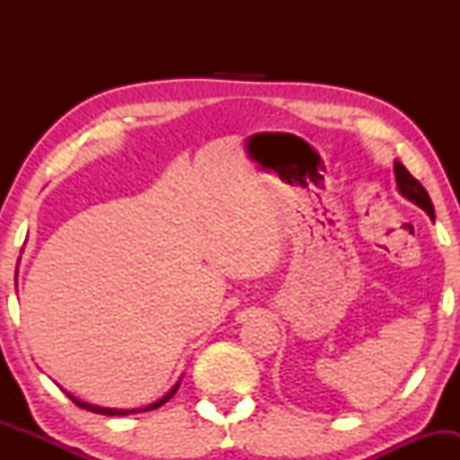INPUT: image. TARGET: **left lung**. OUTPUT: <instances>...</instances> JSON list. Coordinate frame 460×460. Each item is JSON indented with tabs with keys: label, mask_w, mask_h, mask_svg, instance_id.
Listing matches in <instances>:
<instances>
[{
	"label": "left lung",
	"mask_w": 460,
	"mask_h": 460,
	"mask_svg": "<svg viewBox=\"0 0 460 460\" xmlns=\"http://www.w3.org/2000/svg\"><path fill=\"white\" fill-rule=\"evenodd\" d=\"M394 175H395V186H398V192L402 194L406 200L415 203L417 208L424 209L426 214L430 216V220H435V208H432V200L426 192L424 186H421L417 179L411 175L409 171L402 166V162H394Z\"/></svg>",
	"instance_id": "obj_1"
}]
</instances>
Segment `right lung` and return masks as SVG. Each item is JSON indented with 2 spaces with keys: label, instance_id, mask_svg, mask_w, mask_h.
<instances>
[{
  "label": "right lung",
  "instance_id": "obj_1",
  "mask_svg": "<svg viewBox=\"0 0 460 460\" xmlns=\"http://www.w3.org/2000/svg\"><path fill=\"white\" fill-rule=\"evenodd\" d=\"M179 385H181V378H179V381L175 383V387H172L166 395H162V398L155 400V402H151V404H146V406H140V409H108V406H97V404H91V402H82V400H77L75 395H71V394H66V395L77 406H82V409H86V411H93V413H102V415H129V413H145V411H153V409H157V406L166 404L168 400H171L172 395H175V392L179 389Z\"/></svg>",
  "mask_w": 460,
  "mask_h": 460
}]
</instances>
